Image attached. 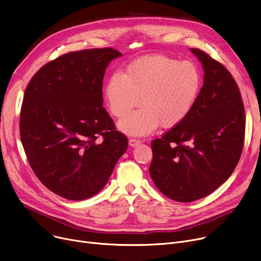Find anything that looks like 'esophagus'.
I'll return each instance as SVG.
<instances>
[{
	"label": "esophagus",
	"mask_w": 261,
	"mask_h": 261,
	"mask_svg": "<svg viewBox=\"0 0 261 261\" xmlns=\"http://www.w3.org/2000/svg\"><path fill=\"white\" fill-rule=\"evenodd\" d=\"M140 144H141V141L138 140V139H130L129 140V145L131 147H136V146H139Z\"/></svg>",
	"instance_id": "esophagus-1"
}]
</instances>
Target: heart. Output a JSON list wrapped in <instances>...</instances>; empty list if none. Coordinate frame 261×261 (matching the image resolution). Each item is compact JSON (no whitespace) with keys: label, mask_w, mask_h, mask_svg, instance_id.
Here are the masks:
<instances>
[{"label":"heart","mask_w":261,"mask_h":261,"mask_svg":"<svg viewBox=\"0 0 261 261\" xmlns=\"http://www.w3.org/2000/svg\"><path fill=\"white\" fill-rule=\"evenodd\" d=\"M202 86L199 67L166 56H148L109 78L105 96L111 114L121 118L139 103L142 107L121 119L118 128L129 135H146L160 125L170 129L193 110Z\"/></svg>","instance_id":"1"}]
</instances>
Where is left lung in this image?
I'll use <instances>...</instances> for the list:
<instances>
[{
    "mask_svg": "<svg viewBox=\"0 0 261 261\" xmlns=\"http://www.w3.org/2000/svg\"><path fill=\"white\" fill-rule=\"evenodd\" d=\"M204 68V84L189 115L151 142L149 173L162 194L193 202L223 184L239 162L245 113L240 90L227 68L191 48Z\"/></svg>",
    "mask_w": 261,
    "mask_h": 261,
    "instance_id": "1",
    "label": "left lung"
}]
</instances>
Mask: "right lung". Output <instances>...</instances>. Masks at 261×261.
Listing matches in <instances>:
<instances>
[{
    "instance_id": "1",
    "label": "right lung",
    "mask_w": 261,
    "mask_h": 261,
    "mask_svg": "<svg viewBox=\"0 0 261 261\" xmlns=\"http://www.w3.org/2000/svg\"><path fill=\"white\" fill-rule=\"evenodd\" d=\"M111 47L71 51L44 64L24 93L20 135L30 165L45 187L73 201L105 187L128 139L102 107Z\"/></svg>"
}]
</instances>
